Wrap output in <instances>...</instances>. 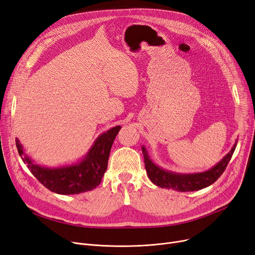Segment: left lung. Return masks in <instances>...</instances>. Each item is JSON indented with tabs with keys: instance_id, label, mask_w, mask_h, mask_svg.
I'll use <instances>...</instances> for the list:
<instances>
[{
	"instance_id": "left-lung-1",
	"label": "left lung",
	"mask_w": 255,
	"mask_h": 255,
	"mask_svg": "<svg viewBox=\"0 0 255 255\" xmlns=\"http://www.w3.org/2000/svg\"><path fill=\"white\" fill-rule=\"evenodd\" d=\"M238 142V141H237ZM237 142L234 144L233 148L223 157V159L214 166L212 169L204 172L199 173H175L168 170H164L161 167L156 166L149 157L146 148L142 146V152L144 156L145 169H146L147 175L152 183L165 189H172L179 192H190L198 191L203 188H207L214 184L215 181L221 176L227 167L230 159L234 154L237 146Z\"/></svg>"
}]
</instances>
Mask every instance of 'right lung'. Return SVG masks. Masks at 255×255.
<instances>
[{"label": "right lung", "mask_w": 255, "mask_h": 255, "mask_svg": "<svg viewBox=\"0 0 255 255\" xmlns=\"http://www.w3.org/2000/svg\"><path fill=\"white\" fill-rule=\"evenodd\" d=\"M120 128L121 127L117 126L100 135L81 162L57 168L34 164L25 154L18 139L15 140V144L23 163L28 165L40 184L57 194L69 195L93 190L101 184L107 170L112 144Z\"/></svg>", "instance_id": "add662e5"}]
</instances>
